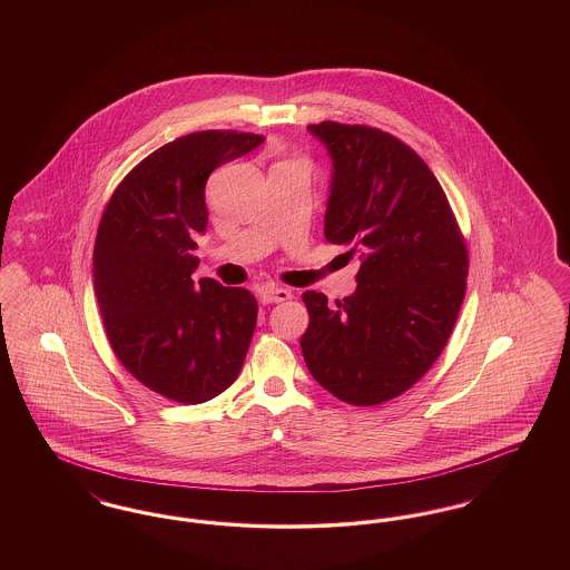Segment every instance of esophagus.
Listing matches in <instances>:
<instances>
[{
    "label": "esophagus",
    "instance_id": "obj_1",
    "mask_svg": "<svg viewBox=\"0 0 570 570\" xmlns=\"http://www.w3.org/2000/svg\"><path fill=\"white\" fill-rule=\"evenodd\" d=\"M291 297H293V293H291L288 288H282V286H265V288L261 291V298H263L265 305H269V303H282V301H288Z\"/></svg>",
    "mask_w": 570,
    "mask_h": 570
}]
</instances>
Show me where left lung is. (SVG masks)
<instances>
[{
    "mask_svg": "<svg viewBox=\"0 0 570 570\" xmlns=\"http://www.w3.org/2000/svg\"><path fill=\"white\" fill-rule=\"evenodd\" d=\"M331 156L325 239L358 254L356 291L326 305L303 293L301 337L314 380L353 406L407 391L442 353L460 314L468 252L446 194L406 142L370 126H307Z\"/></svg>",
    "mask_w": 570,
    "mask_h": 570,
    "instance_id": "8db88e82",
    "label": "left lung"
}]
</instances>
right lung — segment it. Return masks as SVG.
<instances>
[{"label": "right lung", "instance_id": "right-lung-1", "mask_svg": "<svg viewBox=\"0 0 570 570\" xmlns=\"http://www.w3.org/2000/svg\"><path fill=\"white\" fill-rule=\"evenodd\" d=\"M263 140L205 130L166 142L126 175L98 226L94 291L112 353L179 404L214 400L244 367L256 298L212 277L194 282V239L207 228L209 175Z\"/></svg>", "mask_w": 570, "mask_h": 570}]
</instances>
